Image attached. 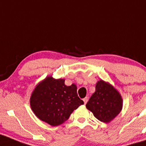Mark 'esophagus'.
<instances>
[{"instance_id":"obj_1","label":"esophagus","mask_w":146,"mask_h":146,"mask_svg":"<svg viewBox=\"0 0 146 146\" xmlns=\"http://www.w3.org/2000/svg\"><path fill=\"white\" fill-rule=\"evenodd\" d=\"M83 101H84V104H86L87 103V102H88V97H85L84 98V99H83Z\"/></svg>"}]
</instances>
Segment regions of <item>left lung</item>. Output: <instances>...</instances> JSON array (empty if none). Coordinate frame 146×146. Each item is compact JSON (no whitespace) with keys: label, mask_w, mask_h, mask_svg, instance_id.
<instances>
[{"label":"left lung","mask_w":146,"mask_h":146,"mask_svg":"<svg viewBox=\"0 0 146 146\" xmlns=\"http://www.w3.org/2000/svg\"><path fill=\"white\" fill-rule=\"evenodd\" d=\"M86 106L96 118L109 123L122 111L123 101L120 92L111 84L101 80L96 83L95 92Z\"/></svg>","instance_id":"1"}]
</instances>
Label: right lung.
Segmentation results:
<instances>
[{
  "label": "right lung",
  "instance_id": "1",
  "mask_svg": "<svg viewBox=\"0 0 146 146\" xmlns=\"http://www.w3.org/2000/svg\"><path fill=\"white\" fill-rule=\"evenodd\" d=\"M64 79L48 76L36 86L31 94V110L38 119L52 126L67 120L70 115L84 101L77 93V86H67Z\"/></svg>",
  "mask_w": 146,
  "mask_h": 146
}]
</instances>
